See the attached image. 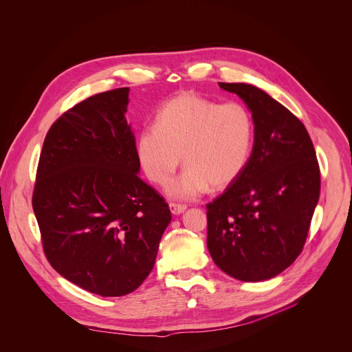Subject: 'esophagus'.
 Instances as JSON below:
<instances>
[{"instance_id": "1", "label": "esophagus", "mask_w": 352, "mask_h": 352, "mask_svg": "<svg viewBox=\"0 0 352 352\" xmlns=\"http://www.w3.org/2000/svg\"><path fill=\"white\" fill-rule=\"evenodd\" d=\"M170 210L173 214H181L186 210V205H179V204H174L171 202L170 204Z\"/></svg>"}]
</instances>
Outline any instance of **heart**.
Segmentation results:
<instances>
[{
    "label": "heart",
    "mask_w": 352,
    "mask_h": 352,
    "mask_svg": "<svg viewBox=\"0 0 352 352\" xmlns=\"http://www.w3.org/2000/svg\"><path fill=\"white\" fill-rule=\"evenodd\" d=\"M255 140V121L239 102L220 104L195 93H181L156 116L155 126L138 136L136 153L148 179L166 185L181 156L186 166L168 186L178 199H192L212 186L234 182L248 166Z\"/></svg>",
    "instance_id": "1"
}]
</instances>
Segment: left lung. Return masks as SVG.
<instances>
[{
	"mask_svg": "<svg viewBox=\"0 0 352 352\" xmlns=\"http://www.w3.org/2000/svg\"><path fill=\"white\" fill-rule=\"evenodd\" d=\"M254 116L252 155L241 175L208 204V249L241 281L284 272L302 252L320 193V170L305 125L266 91L219 83Z\"/></svg>",
	"mask_w": 352,
	"mask_h": 352,
	"instance_id": "obj_1",
	"label": "left lung"
}]
</instances>
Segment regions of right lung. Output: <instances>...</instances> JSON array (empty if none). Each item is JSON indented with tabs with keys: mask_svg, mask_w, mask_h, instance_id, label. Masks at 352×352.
I'll list each match as a JSON object with an SVG mask.
<instances>
[{
	"mask_svg": "<svg viewBox=\"0 0 352 352\" xmlns=\"http://www.w3.org/2000/svg\"><path fill=\"white\" fill-rule=\"evenodd\" d=\"M128 93L94 94L52 125L32 199L50 265L102 296L126 295L144 281L171 221L166 200L138 175Z\"/></svg>",
	"mask_w": 352,
	"mask_h": 352,
	"instance_id": "right-lung-1",
	"label": "right lung"
}]
</instances>
